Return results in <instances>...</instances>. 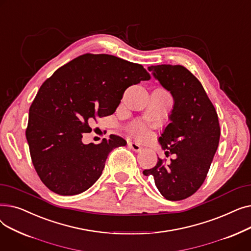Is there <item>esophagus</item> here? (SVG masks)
<instances>
[{"label":"esophagus","mask_w":251,"mask_h":251,"mask_svg":"<svg viewBox=\"0 0 251 251\" xmlns=\"http://www.w3.org/2000/svg\"><path fill=\"white\" fill-rule=\"evenodd\" d=\"M129 144V147L132 149L134 151H142V147H140L138 143H136V142H134V141H131V142H129L128 143Z\"/></svg>","instance_id":"34e87169"}]
</instances>
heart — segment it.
Returning <instances> with one entry per match:
<instances>
[{
    "instance_id": "obj_1",
    "label": "heart",
    "mask_w": 251,
    "mask_h": 251,
    "mask_svg": "<svg viewBox=\"0 0 251 251\" xmlns=\"http://www.w3.org/2000/svg\"><path fill=\"white\" fill-rule=\"evenodd\" d=\"M137 130H138V133H139V134H143V129H141V128H138Z\"/></svg>"
}]
</instances>
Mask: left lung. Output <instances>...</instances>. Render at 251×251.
I'll return each instance as SVG.
<instances>
[{"label": "left lung", "mask_w": 251, "mask_h": 251, "mask_svg": "<svg viewBox=\"0 0 251 251\" xmlns=\"http://www.w3.org/2000/svg\"><path fill=\"white\" fill-rule=\"evenodd\" d=\"M173 97L169 124L159 138L163 150L175 153L169 165L159 159L144 170L168 201H182L204 182L220 141L218 114L201 83L181 65H156L148 68ZM169 151H166L168 153Z\"/></svg>", "instance_id": "8db88e82"}]
</instances>
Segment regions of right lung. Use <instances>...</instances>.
<instances>
[{
    "mask_svg": "<svg viewBox=\"0 0 251 251\" xmlns=\"http://www.w3.org/2000/svg\"><path fill=\"white\" fill-rule=\"evenodd\" d=\"M151 78L141 65L107 54H85L43 83L26 129L32 164L45 185L60 195L79 194L100 177L109 153L126 140L110 135L84 144L82 133L98 117L115 113L131 85Z\"/></svg>",
    "mask_w": 251,
    "mask_h": 251,
    "instance_id": "obj_1",
    "label": "right lung"
}]
</instances>
